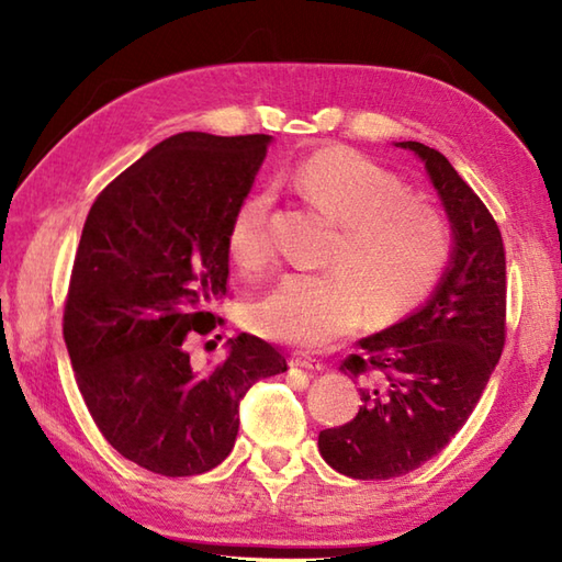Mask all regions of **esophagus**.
<instances>
[{
    "label": "esophagus",
    "instance_id": "34e87169",
    "mask_svg": "<svg viewBox=\"0 0 562 562\" xmlns=\"http://www.w3.org/2000/svg\"><path fill=\"white\" fill-rule=\"evenodd\" d=\"M290 362H292V367L308 369V372H324V367H326L324 362L316 360V357L308 355V352H292Z\"/></svg>",
    "mask_w": 562,
    "mask_h": 562
}]
</instances>
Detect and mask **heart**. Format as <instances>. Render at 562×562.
Instances as JSON below:
<instances>
[{
  "instance_id": "obj_1",
  "label": "heart",
  "mask_w": 562,
  "mask_h": 562,
  "mask_svg": "<svg viewBox=\"0 0 562 562\" xmlns=\"http://www.w3.org/2000/svg\"><path fill=\"white\" fill-rule=\"evenodd\" d=\"M296 188L340 224L326 272H288L250 308L270 340L324 348L362 324L403 314L432 290L449 258L451 232L432 202L405 193L401 178L355 151L314 154L296 171ZM226 250L238 270L258 274L274 258L270 195L238 202Z\"/></svg>"
}]
</instances>
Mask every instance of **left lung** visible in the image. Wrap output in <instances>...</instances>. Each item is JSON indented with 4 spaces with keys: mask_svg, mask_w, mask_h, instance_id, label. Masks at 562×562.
Wrapping results in <instances>:
<instances>
[{
    "mask_svg": "<svg viewBox=\"0 0 562 562\" xmlns=\"http://www.w3.org/2000/svg\"><path fill=\"white\" fill-rule=\"evenodd\" d=\"M415 151L453 232L449 268L423 308L360 340L340 372L362 381L360 411L324 429L318 451L338 473L389 481L445 449L469 420L505 348V246L497 222L445 154Z\"/></svg>",
    "mask_w": 562,
    "mask_h": 562,
    "instance_id": "8db88e82",
    "label": "left lung"
}]
</instances>
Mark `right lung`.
Returning <instances> with one entry per match:
<instances>
[{"label":"right lung","mask_w":562,"mask_h":562,"mask_svg":"<svg viewBox=\"0 0 562 562\" xmlns=\"http://www.w3.org/2000/svg\"><path fill=\"white\" fill-rule=\"evenodd\" d=\"M270 135L178 133L93 200L71 268L63 333L83 403L105 441L151 473L220 465L238 403L288 360L256 336L200 372L188 333L207 336L229 292L226 229L256 181Z\"/></svg>","instance_id":"right-lung-1"}]
</instances>
